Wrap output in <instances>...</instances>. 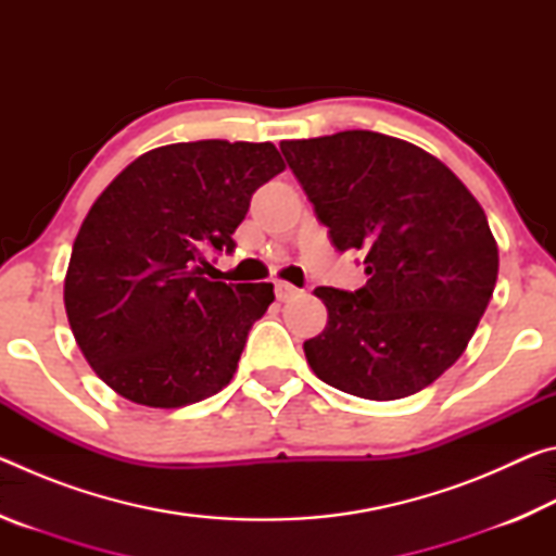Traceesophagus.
Masks as SVG:
<instances>
[{
    "mask_svg": "<svg viewBox=\"0 0 556 556\" xmlns=\"http://www.w3.org/2000/svg\"><path fill=\"white\" fill-rule=\"evenodd\" d=\"M275 294H277L279 301H289V299H294V296L299 294V289L287 285V281H277V285H275Z\"/></svg>",
    "mask_w": 556,
    "mask_h": 556,
    "instance_id": "obj_1",
    "label": "esophagus"
}]
</instances>
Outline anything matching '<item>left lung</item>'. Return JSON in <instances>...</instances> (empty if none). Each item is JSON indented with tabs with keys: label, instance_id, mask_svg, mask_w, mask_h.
<instances>
[{
	"label": "left lung",
	"instance_id": "left-lung-1",
	"mask_svg": "<svg viewBox=\"0 0 556 556\" xmlns=\"http://www.w3.org/2000/svg\"><path fill=\"white\" fill-rule=\"evenodd\" d=\"M336 250L365 255L363 289L318 287L326 328L304 343L331 388L363 400L425 390L466 351L497 279L481 203L448 166L368 129L279 144Z\"/></svg>",
	"mask_w": 556,
	"mask_h": 556
}]
</instances>
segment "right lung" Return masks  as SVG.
Instances as JSON below:
<instances>
[{"instance_id":"obj_1","label":"right lung","mask_w":556,"mask_h":556,"mask_svg":"<svg viewBox=\"0 0 556 556\" xmlns=\"http://www.w3.org/2000/svg\"><path fill=\"white\" fill-rule=\"evenodd\" d=\"M271 142H178L135 159L92 203L73 242L63 301L98 378L144 407L220 392L275 287L203 277L232 252L252 193L285 172Z\"/></svg>"}]
</instances>
